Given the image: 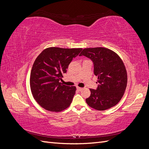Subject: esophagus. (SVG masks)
<instances>
[{
  "label": "esophagus",
  "mask_w": 149,
  "mask_h": 149,
  "mask_svg": "<svg viewBox=\"0 0 149 149\" xmlns=\"http://www.w3.org/2000/svg\"><path fill=\"white\" fill-rule=\"evenodd\" d=\"M76 89H77L78 91H81V90H83V88H80V87H76Z\"/></svg>",
  "instance_id": "1"
}]
</instances>
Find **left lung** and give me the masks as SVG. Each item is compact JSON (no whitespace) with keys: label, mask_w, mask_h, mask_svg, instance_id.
Returning <instances> with one entry per match:
<instances>
[{"label":"left lung","mask_w":149,"mask_h":149,"mask_svg":"<svg viewBox=\"0 0 149 149\" xmlns=\"http://www.w3.org/2000/svg\"><path fill=\"white\" fill-rule=\"evenodd\" d=\"M83 55L93 61L94 73L98 77L97 89H90L91 95L86 99L88 106L99 111L116 106L127 86V75L123 61L118 54L103 47L84 48L79 55Z\"/></svg>","instance_id":"8db88e82"}]
</instances>
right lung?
Instances as JSON below:
<instances>
[{
  "label": "right lung",
  "mask_w": 149,
  "mask_h": 149,
  "mask_svg": "<svg viewBox=\"0 0 149 149\" xmlns=\"http://www.w3.org/2000/svg\"><path fill=\"white\" fill-rule=\"evenodd\" d=\"M81 50L49 47L36 58L30 73V88L34 99L44 109L60 112L71 104L76 87L63 85L60 81L72 60Z\"/></svg>",
  "instance_id": "obj_1"
}]
</instances>
